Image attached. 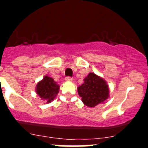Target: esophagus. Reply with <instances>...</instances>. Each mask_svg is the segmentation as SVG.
<instances>
[{
    "instance_id": "34e87169",
    "label": "esophagus",
    "mask_w": 148,
    "mask_h": 148,
    "mask_svg": "<svg viewBox=\"0 0 148 148\" xmlns=\"http://www.w3.org/2000/svg\"><path fill=\"white\" fill-rule=\"evenodd\" d=\"M72 78L71 77H66L65 78V81L66 82H72Z\"/></svg>"
}]
</instances>
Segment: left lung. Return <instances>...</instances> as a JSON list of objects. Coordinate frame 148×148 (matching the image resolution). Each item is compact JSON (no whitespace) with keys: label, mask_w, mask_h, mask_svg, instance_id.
<instances>
[{"label":"left lung","mask_w":148,"mask_h":148,"mask_svg":"<svg viewBox=\"0 0 148 148\" xmlns=\"http://www.w3.org/2000/svg\"><path fill=\"white\" fill-rule=\"evenodd\" d=\"M77 90L84 104L89 107L102 104L110 97V89L107 82L93 72L85 77L84 83L77 87Z\"/></svg>","instance_id":"1"}]
</instances>
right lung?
Instances as JSON below:
<instances>
[{"label":"right lung","mask_w":148,"mask_h":148,"mask_svg":"<svg viewBox=\"0 0 148 148\" xmlns=\"http://www.w3.org/2000/svg\"><path fill=\"white\" fill-rule=\"evenodd\" d=\"M60 86L53 78L49 76H44L42 80L38 82L36 86V93L42 100L50 103L54 100L58 95Z\"/></svg>","instance_id":"obj_1"}]
</instances>
